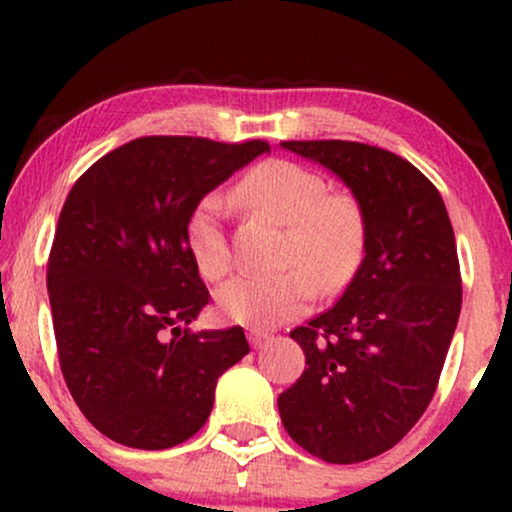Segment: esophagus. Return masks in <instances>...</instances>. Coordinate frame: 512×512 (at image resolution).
<instances>
[{
  "mask_svg": "<svg viewBox=\"0 0 512 512\" xmlns=\"http://www.w3.org/2000/svg\"><path fill=\"white\" fill-rule=\"evenodd\" d=\"M248 339H250L252 349H262L264 342H267V339H269V334L267 332H260V330H250L248 332Z\"/></svg>",
  "mask_w": 512,
  "mask_h": 512,
  "instance_id": "obj_1",
  "label": "esophagus"
}]
</instances>
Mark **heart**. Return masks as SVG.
I'll return each mask as SVG.
<instances>
[{
	"label": "heart",
	"instance_id": "heart-1",
	"mask_svg": "<svg viewBox=\"0 0 512 512\" xmlns=\"http://www.w3.org/2000/svg\"><path fill=\"white\" fill-rule=\"evenodd\" d=\"M236 195L250 209L286 226L284 264L276 276L243 274L223 284L216 305L226 320L267 330L303 315L322 293L344 289L361 262L366 245V219L349 195H332L330 185L301 163L264 161L238 182ZM226 202L204 195L190 211L185 240L192 262L207 279H221L231 267L226 236Z\"/></svg>",
	"mask_w": 512,
	"mask_h": 512
}]
</instances>
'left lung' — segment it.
I'll return each mask as SVG.
<instances>
[{
  "instance_id": "8db88e82",
  "label": "left lung",
  "mask_w": 512,
  "mask_h": 512,
  "mask_svg": "<svg viewBox=\"0 0 512 512\" xmlns=\"http://www.w3.org/2000/svg\"><path fill=\"white\" fill-rule=\"evenodd\" d=\"M330 168L366 219V255L337 305L296 327L305 370L279 395L286 433L332 464L395 448L438 387L462 308L443 197L402 156L361 142H281Z\"/></svg>"
}]
</instances>
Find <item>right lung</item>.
Returning <instances> with one entry per match:
<instances>
[{
    "instance_id": "add662e5",
    "label": "right lung",
    "mask_w": 512,
    "mask_h": 512,
    "mask_svg": "<svg viewBox=\"0 0 512 512\" xmlns=\"http://www.w3.org/2000/svg\"><path fill=\"white\" fill-rule=\"evenodd\" d=\"M264 151L262 139L142 137L98 158L67 195L48 260L57 356L74 402L115 443H185L207 424L223 370L250 351L243 327L180 330L209 303L185 223Z\"/></svg>"
}]
</instances>
